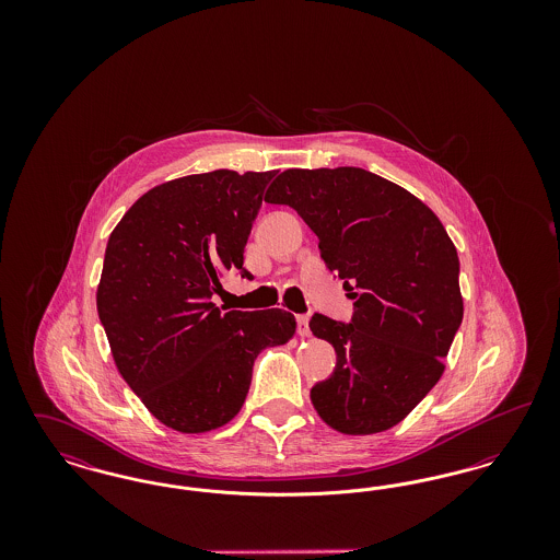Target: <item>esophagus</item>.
I'll return each instance as SVG.
<instances>
[{"label":"esophagus","instance_id":"1","mask_svg":"<svg viewBox=\"0 0 560 560\" xmlns=\"http://www.w3.org/2000/svg\"><path fill=\"white\" fill-rule=\"evenodd\" d=\"M298 334H300V336H304V338H306V336H311V327H308V317H306V315H300V317H298Z\"/></svg>","mask_w":560,"mask_h":560}]
</instances>
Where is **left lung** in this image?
I'll list each match as a JSON object with an SVG mask.
<instances>
[{
  "label": "left lung",
  "instance_id": "8db88e82",
  "mask_svg": "<svg viewBox=\"0 0 560 560\" xmlns=\"http://www.w3.org/2000/svg\"><path fill=\"white\" fill-rule=\"evenodd\" d=\"M265 201L311 226L354 300L350 323L319 313L308 323L336 350L334 373L311 388L317 413L345 434L399 424L439 382L464 317L445 226L409 190L361 167L285 170Z\"/></svg>",
  "mask_w": 560,
  "mask_h": 560
}]
</instances>
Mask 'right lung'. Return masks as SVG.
<instances>
[{"label": "right lung", "mask_w": 560, "mask_h": 560, "mask_svg": "<svg viewBox=\"0 0 560 560\" xmlns=\"http://www.w3.org/2000/svg\"><path fill=\"white\" fill-rule=\"evenodd\" d=\"M277 172L215 170L144 192L110 233L96 293L115 365L147 409L178 432L240 413L262 348L285 345L292 313L212 302L243 249Z\"/></svg>", "instance_id": "1"}]
</instances>
